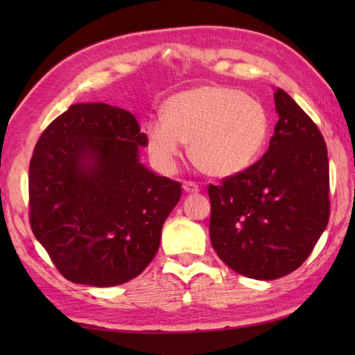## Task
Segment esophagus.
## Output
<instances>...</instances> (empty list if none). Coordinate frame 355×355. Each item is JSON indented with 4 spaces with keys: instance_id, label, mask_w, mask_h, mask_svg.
I'll use <instances>...</instances> for the list:
<instances>
[{
    "instance_id": "obj_1",
    "label": "esophagus",
    "mask_w": 355,
    "mask_h": 355,
    "mask_svg": "<svg viewBox=\"0 0 355 355\" xmlns=\"http://www.w3.org/2000/svg\"><path fill=\"white\" fill-rule=\"evenodd\" d=\"M183 189L188 192V194H196V192H199L200 188L199 184L194 183V182H184L183 183Z\"/></svg>"
}]
</instances>
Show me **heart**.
I'll use <instances>...</instances> for the list:
<instances>
[{
	"label": "heart",
	"instance_id": "heart-1",
	"mask_svg": "<svg viewBox=\"0 0 355 355\" xmlns=\"http://www.w3.org/2000/svg\"><path fill=\"white\" fill-rule=\"evenodd\" d=\"M164 120L147 125V150L172 171L189 144L191 159L211 177L236 175L254 163L266 142L269 119L260 101L225 86H199L166 101Z\"/></svg>",
	"mask_w": 355,
	"mask_h": 355
}]
</instances>
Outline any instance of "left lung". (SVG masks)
<instances>
[{
	"label": "left lung",
	"instance_id": "obj_1",
	"mask_svg": "<svg viewBox=\"0 0 355 355\" xmlns=\"http://www.w3.org/2000/svg\"><path fill=\"white\" fill-rule=\"evenodd\" d=\"M268 152L248 169L209 184V239L233 271L257 280L290 274L307 260L329 222V159L321 131L282 89Z\"/></svg>",
	"mask_w": 355,
	"mask_h": 355
}]
</instances>
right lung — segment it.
Masks as SVG:
<instances>
[{"instance_id":"1","label":"right lung","mask_w":355,"mask_h":355,"mask_svg":"<svg viewBox=\"0 0 355 355\" xmlns=\"http://www.w3.org/2000/svg\"><path fill=\"white\" fill-rule=\"evenodd\" d=\"M147 146L133 114L78 103L48 125L29 163V222L73 284L116 286L153 260L182 184L139 161Z\"/></svg>"}]
</instances>
